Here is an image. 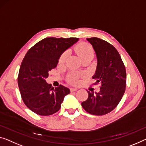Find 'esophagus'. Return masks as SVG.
<instances>
[{"label": "esophagus", "instance_id": "1", "mask_svg": "<svg viewBox=\"0 0 146 146\" xmlns=\"http://www.w3.org/2000/svg\"><path fill=\"white\" fill-rule=\"evenodd\" d=\"M70 91L71 92H73V91H77L78 90V88H76V87H70Z\"/></svg>", "mask_w": 146, "mask_h": 146}]
</instances>
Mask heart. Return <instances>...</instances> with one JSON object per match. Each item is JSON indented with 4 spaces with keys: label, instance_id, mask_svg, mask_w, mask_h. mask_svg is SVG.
Instances as JSON below:
<instances>
[{
    "label": "heart",
    "instance_id": "heart-1",
    "mask_svg": "<svg viewBox=\"0 0 146 146\" xmlns=\"http://www.w3.org/2000/svg\"><path fill=\"white\" fill-rule=\"evenodd\" d=\"M76 51L82 59L88 57H93L94 54V51L93 48H92V47L90 45L87 44L86 43H81L77 45L76 47ZM66 52H64L61 55H60L59 59V63H63L64 60L66 59ZM76 76L75 74H72L70 76L69 80L72 82H74L76 81Z\"/></svg>",
    "mask_w": 146,
    "mask_h": 146
}]
</instances>
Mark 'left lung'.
<instances>
[{"label":"left lung","instance_id":"8db88e82","mask_svg":"<svg viewBox=\"0 0 146 146\" xmlns=\"http://www.w3.org/2000/svg\"><path fill=\"white\" fill-rule=\"evenodd\" d=\"M95 51L97 64L93 79L100 84L98 93L89 91L82 106L88 113L102 115L111 111L121 100L126 87V70L117 50L105 40L87 38Z\"/></svg>","mask_w":146,"mask_h":146}]
</instances>
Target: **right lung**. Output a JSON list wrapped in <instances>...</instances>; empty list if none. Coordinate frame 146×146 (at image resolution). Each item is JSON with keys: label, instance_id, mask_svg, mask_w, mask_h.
I'll use <instances>...</instances> for the list:
<instances>
[{"label": "right lung", "instance_id": "obj_1", "mask_svg": "<svg viewBox=\"0 0 146 146\" xmlns=\"http://www.w3.org/2000/svg\"><path fill=\"white\" fill-rule=\"evenodd\" d=\"M78 38H46L33 46L20 66L18 86L25 104L40 115H50L60 108L68 87H51L46 82L49 72L55 68L62 53L76 43Z\"/></svg>", "mask_w": 146, "mask_h": 146}]
</instances>
